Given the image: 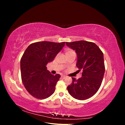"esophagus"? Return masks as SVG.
<instances>
[{
  "instance_id": "34e87169",
  "label": "esophagus",
  "mask_w": 125,
  "mask_h": 125,
  "mask_svg": "<svg viewBox=\"0 0 125 125\" xmlns=\"http://www.w3.org/2000/svg\"><path fill=\"white\" fill-rule=\"evenodd\" d=\"M66 77H66V76H65V75H62V79H65Z\"/></svg>"
}]
</instances>
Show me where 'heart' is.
I'll list each match as a JSON object with an SVG mask.
<instances>
[{"label":"heart","instance_id":"b5f03b06","mask_svg":"<svg viewBox=\"0 0 125 125\" xmlns=\"http://www.w3.org/2000/svg\"><path fill=\"white\" fill-rule=\"evenodd\" d=\"M73 52H74L73 50H70V49H67V50H66L65 51L66 55H68L71 53H73Z\"/></svg>","mask_w":125,"mask_h":125}]
</instances>
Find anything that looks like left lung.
<instances>
[{"instance_id":"8db88e82","label":"left lung","mask_w":125,"mask_h":125,"mask_svg":"<svg viewBox=\"0 0 125 125\" xmlns=\"http://www.w3.org/2000/svg\"><path fill=\"white\" fill-rule=\"evenodd\" d=\"M66 44L76 52V66L79 71H83L80 78H72L73 82L67 86L68 91L75 99H88L97 92L103 80L105 73L103 52L90 42L79 41Z\"/></svg>"}]
</instances>
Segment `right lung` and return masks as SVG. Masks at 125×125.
<instances>
[{
    "label": "right lung",
    "mask_w": 125,
    "mask_h": 125,
    "mask_svg": "<svg viewBox=\"0 0 125 125\" xmlns=\"http://www.w3.org/2000/svg\"><path fill=\"white\" fill-rule=\"evenodd\" d=\"M65 45V42L42 41L30 44L26 49L20 60L21 78L25 88L33 97L42 100L54 93L60 75L51 74L46 65Z\"/></svg>",
    "instance_id": "obj_1"
}]
</instances>
